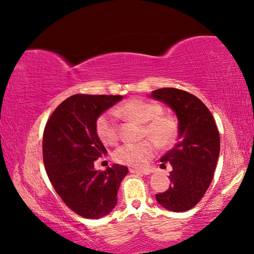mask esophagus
I'll use <instances>...</instances> for the list:
<instances>
[{"instance_id": "34e87169", "label": "esophagus", "mask_w": 254, "mask_h": 254, "mask_svg": "<svg viewBox=\"0 0 254 254\" xmlns=\"http://www.w3.org/2000/svg\"><path fill=\"white\" fill-rule=\"evenodd\" d=\"M129 172L130 173H140V175H149V173H150L151 171H150V170H138V169L130 168Z\"/></svg>"}]
</instances>
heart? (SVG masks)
Wrapping results in <instances>:
<instances>
[{
	"mask_svg": "<svg viewBox=\"0 0 254 254\" xmlns=\"http://www.w3.org/2000/svg\"><path fill=\"white\" fill-rule=\"evenodd\" d=\"M143 124L142 136L150 137L140 143L121 145L114 151V161L120 164L144 168L154 157L157 147L169 148L176 143L179 134L178 120L170 114H163L161 104L143 98H131L114 111H106L96 120V133L99 140L107 145H114L119 140L118 116ZM154 139L156 143L152 141Z\"/></svg>",
	"mask_w": 254,
	"mask_h": 254,
	"instance_id": "b5f03b06",
	"label": "heart"
}]
</instances>
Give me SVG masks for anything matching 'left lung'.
I'll return each instance as SVG.
<instances>
[{
	"instance_id": "8db88e82",
	"label": "left lung",
	"mask_w": 254,
	"mask_h": 254,
	"mask_svg": "<svg viewBox=\"0 0 254 254\" xmlns=\"http://www.w3.org/2000/svg\"><path fill=\"white\" fill-rule=\"evenodd\" d=\"M151 97L168 104L179 120L178 142L161 158L172 166L171 185L156 194L157 202L171 211L192 209L207 192L220 155V134L213 114L192 93L162 88Z\"/></svg>"
}]
</instances>
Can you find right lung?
Instances as JSON below:
<instances>
[{"label":"right lung","instance_id":"1","mask_svg":"<svg viewBox=\"0 0 254 254\" xmlns=\"http://www.w3.org/2000/svg\"><path fill=\"white\" fill-rule=\"evenodd\" d=\"M123 97L74 95L59 105L47 120L43 157L50 182L62 201L79 216L100 218L117 204L127 166L113 164L96 171L93 162L106 155L96 133V120Z\"/></svg>","mask_w":254,"mask_h":254}]
</instances>
